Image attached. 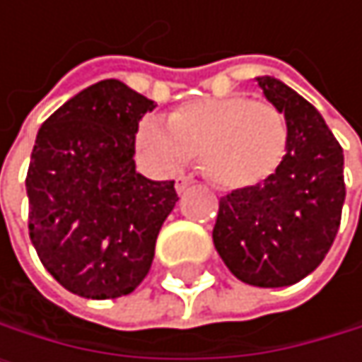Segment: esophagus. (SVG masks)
Returning a JSON list of instances; mask_svg holds the SVG:
<instances>
[{
	"mask_svg": "<svg viewBox=\"0 0 362 362\" xmlns=\"http://www.w3.org/2000/svg\"><path fill=\"white\" fill-rule=\"evenodd\" d=\"M192 183H194V179H192V177H177V179H175V189H177L179 194H183Z\"/></svg>",
	"mask_w": 362,
	"mask_h": 362,
	"instance_id": "34e87169",
	"label": "esophagus"
}]
</instances>
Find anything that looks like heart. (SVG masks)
<instances>
[{"mask_svg": "<svg viewBox=\"0 0 362 362\" xmlns=\"http://www.w3.org/2000/svg\"><path fill=\"white\" fill-rule=\"evenodd\" d=\"M136 146L148 164L175 173L201 159L203 173L220 187H248L272 175L287 148L283 112L242 95L194 99L177 107L168 122L140 120Z\"/></svg>", "mask_w": 362, "mask_h": 362, "instance_id": "obj_1", "label": "heart"}]
</instances>
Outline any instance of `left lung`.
Wrapping results in <instances>:
<instances>
[{
	"label": "left lung",
	"mask_w": 362,
	"mask_h": 362,
	"mask_svg": "<svg viewBox=\"0 0 362 362\" xmlns=\"http://www.w3.org/2000/svg\"><path fill=\"white\" fill-rule=\"evenodd\" d=\"M287 120V148L265 181L220 198L214 246L233 276L289 287L324 261L346 201L343 148L322 114L276 77H257Z\"/></svg>",
	"instance_id": "obj_1"
}]
</instances>
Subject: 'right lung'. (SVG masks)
I'll list each match as a JSON object with an SVG mask.
<instances>
[{"mask_svg":"<svg viewBox=\"0 0 362 362\" xmlns=\"http://www.w3.org/2000/svg\"><path fill=\"white\" fill-rule=\"evenodd\" d=\"M155 103L118 79L83 88L38 129L25 189L47 272L90 300L132 293L179 196L136 170L138 122Z\"/></svg>","mask_w":362,"mask_h":362,"instance_id":"1","label":"right lung"}]
</instances>
